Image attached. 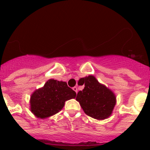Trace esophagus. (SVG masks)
Listing matches in <instances>:
<instances>
[{
	"label": "esophagus",
	"instance_id": "34e87169",
	"mask_svg": "<svg viewBox=\"0 0 150 150\" xmlns=\"http://www.w3.org/2000/svg\"><path fill=\"white\" fill-rule=\"evenodd\" d=\"M73 90H74V91H76V93H77V88H76V86L74 87V88H73Z\"/></svg>",
	"mask_w": 150,
	"mask_h": 150
}]
</instances>
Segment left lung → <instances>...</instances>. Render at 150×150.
I'll use <instances>...</instances> for the list:
<instances>
[{
  "label": "left lung",
  "mask_w": 150,
  "mask_h": 150,
  "mask_svg": "<svg viewBox=\"0 0 150 150\" xmlns=\"http://www.w3.org/2000/svg\"><path fill=\"white\" fill-rule=\"evenodd\" d=\"M78 84L84 86L79 91L76 100L85 113L98 120H104L110 116L116 104L114 92L99 83L92 75L80 78Z\"/></svg>",
  "instance_id": "1"
}]
</instances>
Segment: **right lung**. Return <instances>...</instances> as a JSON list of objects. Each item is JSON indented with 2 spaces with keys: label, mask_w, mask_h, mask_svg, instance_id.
<instances>
[{
  "label": "right lung",
  "mask_w": 150,
  "mask_h": 150,
  "mask_svg": "<svg viewBox=\"0 0 150 150\" xmlns=\"http://www.w3.org/2000/svg\"><path fill=\"white\" fill-rule=\"evenodd\" d=\"M76 98V92L66 82L50 79L31 94L30 110L36 117L46 119L62 110L66 100Z\"/></svg>",
  "instance_id": "right-lung-1"
}]
</instances>
